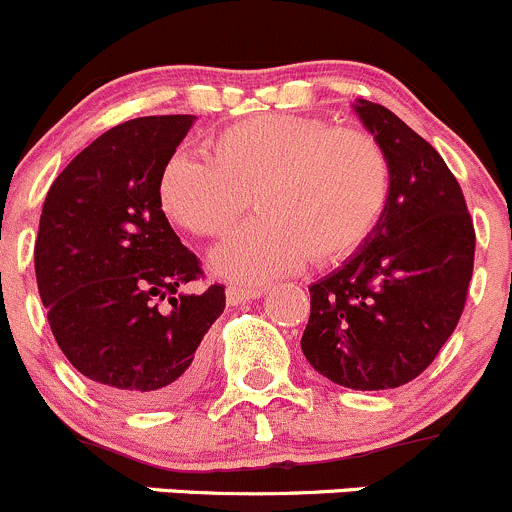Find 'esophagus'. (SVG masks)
<instances>
[{
	"label": "esophagus",
	"instance_id": "34e87169",
	"mask_svg": "<svg viewBox=\"0 0 512 512\" xmlns=\"http://www.w3.org/2000/svg\"><path fill=\"white\" fill-rule=\"evenodd\" d=\"M263 296V288H239V286H229L226 288V301L229 306H239V303L254 301V298Z\"/></svg>",
	"mask_w": 512,
	"mask_h": 512
}]
</instances>
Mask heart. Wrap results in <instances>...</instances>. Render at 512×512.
Here are the masks:
<instances>
[{
    "instance_id": "b5f03b06",
    "label": "heart",
    "mask_w": 512,
    "mask_h": 512,
    "mask_svg": "<svg viewBox=\"0 0 512 512\" xmlns=\"http://www.w3.org/2000/svg\"><path fill=\"white\" fill-rule=\"evenodd\" d=\"M206 159L174 156L159 179L164 214L181 229L221 239L249 211L263 216L214 254V268L244 283L283 276L311 258L346 261L381 224L391 164L366 131L301 116H249L216 131Z\"/></svg>"
}]
</instances>
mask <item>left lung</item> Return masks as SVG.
Returning a JSON list of instances; mask_svg holds the SVG:
<instances>
[{"label":"left lung","mask_w":512,"mask_h":512,"mask_svg":"<svg viewBox=\"0 0 512 512\" xmlns=\"http://www.w3.org/2000/svg\"><path fill=\"white\" fill-rule=\"evenodd\" d=\"M353 111L391 164V199L371 239L311 283L301 351L328 381L386 391L413 381L455 331L473 276L475 229L458 179L393 111Z\"/></svg>","instance_id":"left-lung-1"}]
</instances>
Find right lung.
Returning a JSON list of instances; mask_svg holds the SVG:
<instances>
[{"mask_svg":"<svg viewBox=\"0 0 512 512\" xmlns=\"http://www.w3.org/2000/svg\"><path fill=\"white\" fill-rule=\"evenodd\" d=\"M196 116H141L104 131L44 199L34 271L67 361L126 408H161L199 388L206 331L224 286L204 276L161 211L159 179Z\"/></svg>","mask_w":512,"mask_h":512,"instance_id":"obj_1","label":"right lung"}]
</instances>
